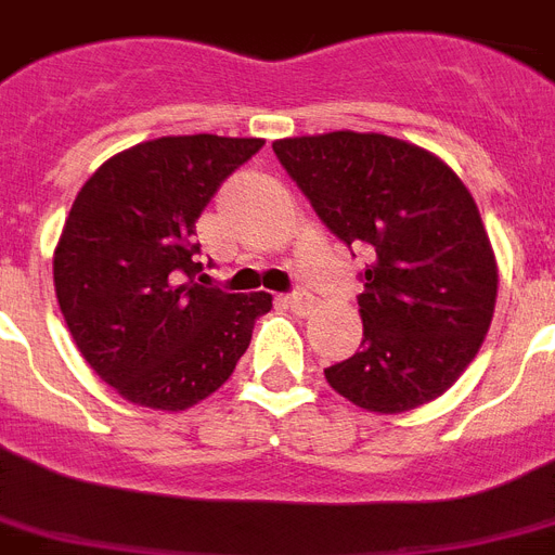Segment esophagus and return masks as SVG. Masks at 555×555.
Returning <instances> with one entry per match:
<instances>
[{"mask_svg":"<svg viewBox=\"0 0 555 555\" xmlns=\"http://www.w3.org/2000/svg\"><path fill=\"white\" fill-rule=\"evenodd\" d=\"M285 305L293 310V313L305 317V313H310V308H313V296L305 291H296L291 293V296H285Z\"/></svg>","mask_w":555,"mask_h":555,"instance_id":"1","label":"esophagus"}]
</instances>
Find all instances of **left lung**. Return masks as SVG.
<instances>
[{"mask_svg":"<svg viewBox=\"0 0 555 555\" xmlns=\"http://www.w3.org/2000/svg\"><path fill=\"white\" fill-rule=\"evenodd\" d=\"M273 153L319 219L371 259L362 345L324 371L327 385L379 416L439 399L479 353L499 291L465 182L436 153L385 133L276 139Z\"/></svg>","mask_w":555,"mask_h":555,"instance_id":"obj_1","label":"left lung"}]
</instances>
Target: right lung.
<instances>
[{
	"instance_id": "1",
	"label": "right lung",
	"mask_w": 555,
	"mask_h": 555,
	"mask_svg": "<svg viewBox=\"0 0 555 555\" xmlns=\"http://www.w3.org/2000/svg\"><path fill=\"white\" fill-rule=\"evenodd\" d=\"M262 139L162 137L76 193L53 250L59 310L99 379L139 408L188 410L231 379L270 293L196 282V219Z\"/></svg>"
}]
</instances>
